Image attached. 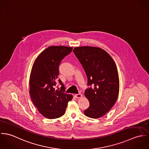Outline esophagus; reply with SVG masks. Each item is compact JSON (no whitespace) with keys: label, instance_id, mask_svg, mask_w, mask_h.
I'll use <instances>...</instances> for the list:
<instances>
[{"label":"esophagus","instance_id":"1","mask_svg":"<svg viewBox=\"0 0 149 149\" xmlns=\"http://www.w3.org/2000/svg\"><path fill=\"white\" fill-rule=\"evenodd\" d=\"M82 96H83V95H82V94L81 93H78V94H76L75 95V97H76V98H81V97H82Z\"/></svg>","mask_w":149,"mask_h":149}]
</instances>
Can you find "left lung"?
<instances>
[{"label":"left lung","mask_w":149,"mask_h":149,"mask_svg":"<svg viewBox=\"0 0 149 149\" xmlns=\"http://www.w3.org/2000/svg\"><path fill=\"white\" fill-rule=\"evenodd\" d=\"M73 53L81 64L88 79L85 96L89 107L86 116L99 118L110 110L117 100L119 91L118 69L110 55L103 49L92 46L76 47Z\"/></svg>","instance_id":"obj_1"}]
</instances>
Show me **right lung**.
Returning <instances> with one entry per match:
<instances>
[{
  "instance_id": "1",
  "label": "right lung",
  "mask_w": 149,
  "mask_h": 149,
  "mask_svg": "<svg viewBox=\"0 0 149 149\" xmlns=\"http://www.w3.org/2000/svg\"><path fill=\"white\" fill-rule=\"evenodd\" d=\"M72 47L52 46L44 50L36 59L30 76V95L34 105L46 118L56 119L65 112L68 103L73 96L64 92V84L59 75V65ZM58 81L61 90H55Z\"/></svg>"
}]
</instances>
